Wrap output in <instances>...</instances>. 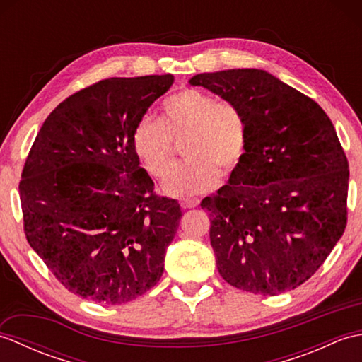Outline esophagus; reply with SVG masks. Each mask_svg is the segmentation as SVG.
<instances>
[{
	"label": "esophagus",
	"mask_w": 362,
	"mask_h": 362,
	"mask_svg": "<svg viewBox=\"0 0 362 362\" xmlns=\"http://www.w3.org/2000/svg\"><path fill=\"white\" fill-rule=\"evenodd\" d=\"M180 205L183 206V209H194V206L199 205V199L196 197H191V199H182L180 201Z\"/></svg>",
	"instance_id": "esophagus-1"
}]
</instances>
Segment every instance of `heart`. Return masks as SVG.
Masks as SVG:
<instances>
[{
	"label": "heart",
	"mask_w": 362,
	"mask_h": 362,
	"mask_svg": "<svg viewBox=\"0 0 362 362\" xmlns=\"http://www.w3.org/2000/svg\"><path fill=\"white\" fill-rule=\"evenodd\" d=\"M184 142L185 162L168 173L163 189L171 196L202 194L218 185L244 161L249 146V119L240 104L218 101L209 91L183 88L161 104L160 119L141 117L132 132V148L149 175L161 179Z\"/></svg>",
	"instance_id": "heart-1"
}]
</instances>
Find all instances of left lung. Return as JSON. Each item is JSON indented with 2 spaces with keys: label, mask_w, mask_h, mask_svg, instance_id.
I'll return each instance as SVG.
<instances>
[{
  "label": "left lung",
  "mask_w": 362,
  "mask_h": 362,
  "mask_svg": "<svg viewBox=\"0 0 362 362\" xmlns=\"http://www.w3.org/2000/svg\"><path fill=\"white\" fill-rule=\"evenodd\" d=\"M189 83L240 104L249 119L241 166L201 202L221 276L253 294L298 288L347 226L349 161L332 119L263 70L202 73Z\"/></svg>",
  "instance_id": "1"
}]
</instances>
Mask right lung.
Masks as SVG:
<instances>
[{
  "label": "right lung",
  "instance_id": "right-lung-1",
  "mask_svg": "<svg viewBox=\"0 0 362 362\" xmlns=\"http://www.w3.org/2000/svg\"><path fill=\"white\" fill-rule=\"evenodd\" d=\"M173 74L110 78L76 91L45 119L20 180L23 228L68 291L121 305L156 286L180 205L158 196L132 132Z\"/></svg>",
  "mask_w": 362,
  "mask_h": 362
}]
</instances>
